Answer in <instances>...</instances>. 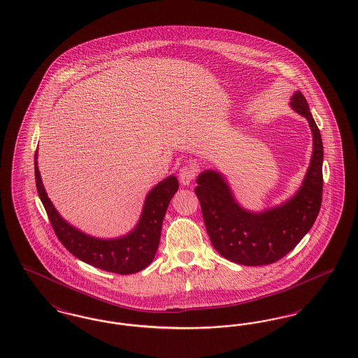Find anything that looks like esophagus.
I'll use <instances>...</instances> for the list:
<instances>
[{
  "mask_svg": "<svg viewBox=\"0 0 358 358\" xmlns=\"http://www.w3.org/2000/svg\"><path fill=\"white\" fill-rule=\"evenodd\" d=\"M196 168H194V165H192V164H187V165H184L181 169H180V182L182 184V185H189L192 181H193V178L196 177Z\"/></svg>",
  "mask_w": 358,
  "mask_h": 358,
  "instance_id": "34e87169",
  "label": "esophagus"
}]
</instances>
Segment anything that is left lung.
Returning <instances> with one entry per match:
<instances>
[{"instance_id": "obj_1", "label": "left lung", "mask_w": 358, "mask_h": 358, "mask_svg": "<svg viewBox=\"0 0 358 358\" xmlns=\"http://www.w3.org/2000/svg\"><path fill=\"white\" fill-rule=\"evenodd\" d=\"M289 107L305 117L313 134V154L302 185L280 205L252 212L238 204L220 171L199 174L194 193L201 205L205 228L215 250L244 266H264L287 255L315 222L322 201L324 146L321 133L301 91Z\"/></svg>"}]
</instances>
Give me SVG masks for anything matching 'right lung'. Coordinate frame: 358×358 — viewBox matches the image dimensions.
<instances>
[{"instance_id":"add662e5","label":"right lung","mask_w":358,"mask_h":358,"mask_svg":"<svg viewBox=\"0 0 358 358\" xmlns=\"http://www.w3.org/2000/svg\"><path fill=\"white\" fill-rule=\"evenodd\" d=\"M34 177L38 197L45 208L53 231L72 255L90 266L120 275L138 273L153 262L166 209L171 197L178 190L176 176L166 177L148 193L141 217L133 231L115 238L87 235L60 216L43 185L37 166V152L34 153Z\"/></svg>"}]
</instances>
